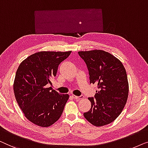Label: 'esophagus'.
Listing matches in <instances>:
<instances>
[{
    "label": "esophagus",
    "instance_id": "esophagus-1",
    "mask_svg": "<svg viewBox=\"0 0 148 148\" xmlns=\"http://www.w3.org/2000/svg\"><path fill=\"white\" fill-rule=\"evenodd\" d=\"M72 97L74 98V99L77 100V101H79V100L82 99L84 98V96L83 95H80V96H76V95H72Z\"/></svg>",
    "mask_w": 148,
    "mask_h": 148
}]
</instances>
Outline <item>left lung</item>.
<instances>
[{
	"label": "left lung",
	"instance_id": "left-lung-1",
	"mask_svg": "<svg viewBox=\"0 0 148 148\" xmlns=\"http://www.w3.org/2000/svg\"><path fill=\"white\" fill-rule=\"evenodd\" d=\"M88 70L90 84L97 86L94 97H89L91 108L84 113L93 125L109 124L120 115L129 93L126 70L120 60L103 50L78 51Z\"/></svg>",
	"mask_w": 148,
	"mask_h": 148
}]
</instances>
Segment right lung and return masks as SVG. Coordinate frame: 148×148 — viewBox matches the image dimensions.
I'll list each match as a JSON object with an SVG mask.
<instances>
[{"label":"right lung","instance_id":"obj_1","mask_svg":"<svg viewBox=\"0 0 148 148\" xmlns=\"http://www.w3.org/2000/svg\"><path fill=\"white\" fill-rule=\"evenodd\" d=\"M71 51H40L29 56L16 70L14 93L18 106L29 121L37 125L49 127L63 113L68 94H60L47 84L56 76L58 66Z\"/></svg>","mask_w":148,"mask_h":148}]
</instances>
